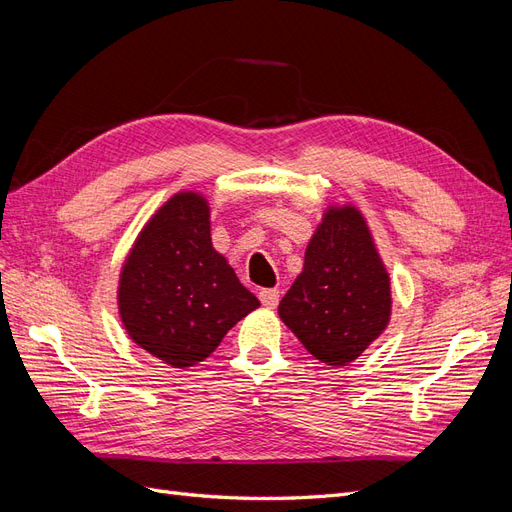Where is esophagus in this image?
I'll use <instances>...</instances> for the list:
<instances>
[{"label": "esophagus", "instance_id": "1", "mask_svg": "<svg viewBox=\"0 0 512 512\" xmlns=\"http://www.w3.org/2000/svg\"><path fill=\"white\" fill-rule=\"evenodd\" d=\"M259 300H261L263 306L272 310V308L278 306L280 291H278V289H261V291H259Z\"/></svg>", "mask_w": 512, "mask_h": 512}]
</instances>
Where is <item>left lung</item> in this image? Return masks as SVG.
Segmentation results:
<instances>
[{
  "instance_id": "obj_1",
  "label": "left lung",
  "mask_w": 512,
  "mask_h": 512,
  "mask_svg": "<svg viewBox=\"0 0 512 512\" xmlns=\"http://www.w3.org/2000/svg\"><path fill=\"white\" fill-rule=\"evenodd\" d=\"M391 278L353 204H329L278 317L325 366H349L391 321Z\"/></svg>"
}]
</instances>
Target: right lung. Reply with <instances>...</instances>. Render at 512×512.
<instances>
[{"instance_id":"1","label":"right lung","mask_w":512,"mask_h":512,"mask_svg":"<svg viewBox=\"0 0 512 512\" xmlns=\"http://www.w3.org/2000/svg\"><path fill=\"white\" fill-rule=\"evenodd\" d=\"M117 308L131 342L180 370L210 357L259 308L212 246L204 193L178 191L144 223L121 266Z\"/></svg>"}]
</instances>
